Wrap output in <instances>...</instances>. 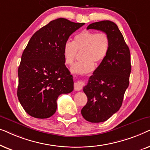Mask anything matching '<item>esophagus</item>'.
<instances>
[{"mask_svg":"<svg viewBox=\"0 0 150 150\" xmlns=\"http://www.w3.org/2000/svg\"><path fill=\"white\" fill-rule=\"evenodd\" d=\"M84 86V83L83 81H77L74 83L75 91H81Z\"/></svg>","mask_w":150,"mask_h":150,"instance_id":"obj_1","label":"esophagus"}]
</instances>
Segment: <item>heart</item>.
I'll return each instance as SVG.
<instances>
[{"instance_id": "b5f03b06", "label": "heart", "mask_w": 150, "mask_h": 150, "mask_svg": "<svg viewBox=\"0 0 150 150\" xmlns=\"http://www.w3.org/2000/svg\"><path fill=\"white\" fill-rule=\"evenodd\" d=\"M110 47V39L105 33L85 30L76 35L72 43L67 42L63 48L65 64L70 65L78 55L83 51V60L76 63L71 68L72 73L78 74L89 73L94 69V63H99L105 59Z\"/></svg>"}]
</instances>
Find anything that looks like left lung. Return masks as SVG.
Returning <instances> with one entry per match:
<instances>
[{"mask_svg":"<svg viewBox=\"0 0 150 150\" xmlns=\"http://www.w3.org/2000/svg\"><path fill=\"white\" fill-rule=\"evenodd\" d=\"M87 29L105 33L110 39V47L105 59L89 77L83 91L87 102L81 114L88 122H105L122 106L129 85L131 71L130 52L118 26L109 20L94 22Z\"/></svg>","mask_w":150,"mask_h":150,"instance_id":"obj_1","label":"left lung"}]
</instances>
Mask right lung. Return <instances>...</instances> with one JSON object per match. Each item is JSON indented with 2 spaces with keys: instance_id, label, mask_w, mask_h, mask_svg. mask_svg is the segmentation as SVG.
Segmentation results:
<instances>
[{
  "instance_id": "add662e5",
  "label": "right lung",
  "mask_w": 150,
  "mask_h": 150,
  "mask_svg": "<svg viewBox=\"0 0 150 150\" xmlns=\"http://www.w3.org/2000/svg\"><path fill=\"white\" fill-rule=\"evenodd\" d=\"M84 24L58 18L30 38L18 67L17 91L29 115L50 117L56 112L59 96L73 91V77L65 65L63 48L69 37Z\"/></svg>"
}]
</instances>
